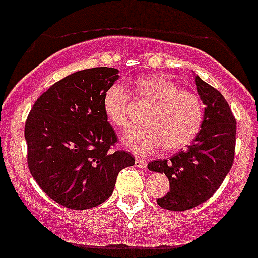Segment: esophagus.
I'll return each instance as SVG.
<instances>
[{
	"mask_svg": "<svg viewBox=\"0 0 258 258\" xmlns=\"http://www.w3.org/2000/svg\"><path fill=\"white\" fill-rule=\"evenodd\" d=\"M136 165L137 167H141V169H146V166H147V162L145 161V160H141V158H136Z\"/></svg>",
	"mask_w": 258,
	"mask_h": 258,
	"instance_id": "esophagus-1",
	"label": "esophagus"
}]
</instances>
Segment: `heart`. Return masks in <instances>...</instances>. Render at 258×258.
Returning a JSON list of instances; mask_svg holds the SVG:
<instances>
[{
    "instance_id": "1",
    "label": "heart",
    "mask_w": 258,
    "mask_h": 258,
    "mask_svg": "<svg viewBox=\"0 0 258 258\" xmlns=\"http://www.w3.org/2000/svg\"><path fill=\"white\" fill-rule=\"evenodd\" d=\"M136 102L150 105L143 116L145 127L125 136L124 143L137 155H148L164 146L167 152H176L190 145L203 122V105L196 92L180 88L165 75H141L132 83ZM105 116L119 131L132 124L131 97L121 87L112 86L102 100Z\"/></svg>"
}]
</instances>
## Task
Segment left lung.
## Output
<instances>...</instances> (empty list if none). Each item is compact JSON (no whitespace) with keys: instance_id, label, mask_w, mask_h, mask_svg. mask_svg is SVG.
<instances>
[{"instance_id":"obj_1","label":"left lung","mask_w":258,"mask_h":258,"mask_svg":"<svg viewBox=\"0 0 258 258\" xmlns=\"http://www.w3.org/2000/svg\"><path fill=\"white\" fill-rule=\"evenodd\" d=\"M198 94L205 103L200 133L188 148L170 160H155L151 171L165 174L170 190L157 198L158 206L171 211H185L209 200L216 192L234 161L237 120L223 94L195 78Z\"/></svg>"}]
</instances>
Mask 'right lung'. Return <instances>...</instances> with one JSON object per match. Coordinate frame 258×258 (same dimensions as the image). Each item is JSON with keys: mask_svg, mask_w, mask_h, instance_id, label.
Wrapping results in <instances>:
<instances>
[{"mask_svg": "<svg viewBox=\"0 0 258 258\" xmlns=\"http://www.w3.org/2000/svg\"><path fill=\"white\" fill-rule=\"evenodd\" d=\"M117 69L73 73L38 97L25 121L30 174L49 198L72 210L105 202L117 174L134 157L116 148L117 137L103 112V94Z\"/></svg>", "mask_w": 258, "mask_h": 258, "instance_id": "add662e5", "label": "right lung"}]
</instances>
